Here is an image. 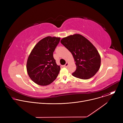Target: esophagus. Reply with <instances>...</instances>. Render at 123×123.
<instances>
[{
    "label": "esophagus",
    "instance_id": "obj_1",
    "mask_svg": "<svg viewBox=\"0 0 123 123\" xmlns=\"http://www.w3.org/2000/svg\"><path fill=\"white\" fill-rule=\"evenodd\" d=\"M68 63H66L65 64V65H64V67H68Z\"/></svg>",
    "mask_w": 123,
    "mask_h": 123
}]
</instances>
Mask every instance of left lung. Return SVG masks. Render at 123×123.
<instances>
[{
	"label": "left lung",
	"instance_id": "8db88e82",
	"mask_svg": "<svg viewBox=\"0 0 123 123\" xmlns=\"http://www.w3.org/2000/svg\"><path fill=\"white\" fill-rule=\"evenodd\" d=\"M61 43L72 53L76 70L72 75L86 80L91 78L98 71L101 57L94 45L85 37L75 34L63 38Z\"/></svg>",
	"mask_w": 123,
	"mask_h": 123
}]
</instances>
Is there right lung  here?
Masks as SVG:
<instances>
[{
	"label": "right lung",
	"mask_w": 123,
	"mask_h": 123,
	"mask_svg": "<svg viewBox=\"0 0 123 123\" xmlns=\"http://www.w3.org/2000/svg\"><path fill=\"white\" fill-rule=\"evenodd\" d=\"M60 37L47 36L39 41L28 58L26 69L30 79L37 84L46 86L53 82L59 73L53 52Z\"/></svg>",
	"instance_id": "obj_1"
}]
</instances>
